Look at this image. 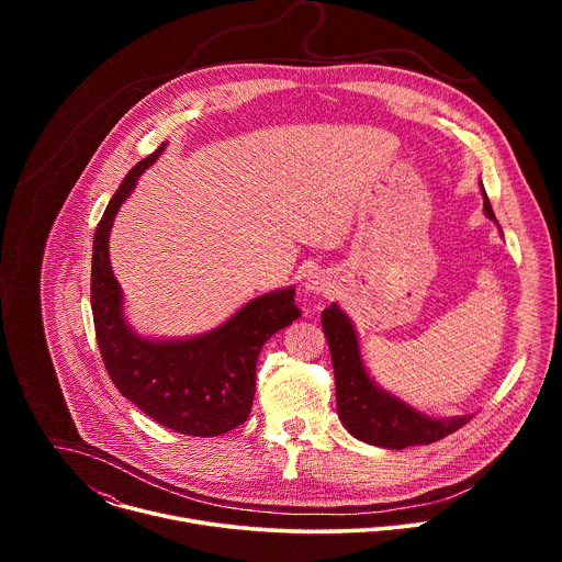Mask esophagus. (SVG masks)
<instances>
[{"label":"esophagus","instance_id":"34e87169","mask_svg":"<svg viewBox=\"0 0 562 562\" xmlns=\"http://www.w3.org/2000/svg\"><path fill=\"white\" fill-rule=\"evenodd\" d=\"M302 291H304V293H325V291H327V284H325L323 278L311 273V276H306V280L302 282Z\"/></svg>","mask_w":562,"mask_h":562}]
</instances>
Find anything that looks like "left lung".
<instances>
[{
  "label": "left lung",
  "mask_w": 562,
  "mask_h": 562,
  "mask_svg": "<svg viewBox=\"0 0 562 562\" xmlns=\"http://www.w3.org/2000/svg\"><path fill=\"white\" fill-rule=\"evenodd\" d=\"M480 191H483L485 215L496 222L483 184H480ZM323 329L331 349L338 416L345 429L358 440L384 449H405L412 445L436 442L469 423L471 416H425L405 400L384 391L369 375L353 323L336 302L323 311Z\"/></svg>",
  "instance_id": "left-lung-1"
}]
</instances>
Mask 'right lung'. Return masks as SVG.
Masks as SVG:
<instances>
[{
  "label": "right lung",
  "mask_w": 562,
  "mask_h": 562,
  "mask_svg": "<svg viewBox=\"0 0 562 562\" xmlns=\"http://www.w3.org/2000/svg\"><path fill=\"white\" fill-rule=\"evenodd\" d=\"M167 144L137 162L111 198L93 237L91 308L104 367L117 391L148 418L184 436H222L243 425L256 395V364L265 342L300 317L295 289L269 291L237 308L224 325L193 338H144L124 317L113 276V220Z\"/></svg>",
  "instance_id": "obj_1"
}]
</instances>
